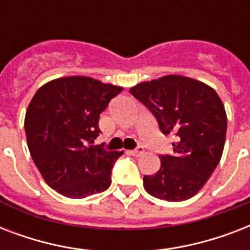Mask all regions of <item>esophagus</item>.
Returning <instances> with one entry per match:
<instances>
[{"label":"esophagus","instance_id":"esophagus-1","mask_svg":"<svg viewBox=\"0 0 250 250\" xmlns=\"http://www.w3.org/2000/svg\"><path fill=\"white\" fill-rule=\"evenodd\" d=\"M131 154H132V156H135V157H139V156H141V154H143V153H144V148H143V146H137L136 149H133V150H131Z\"/></svg>","mask_w":250,"mask_h":250}]
</instances>
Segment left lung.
Listing matches in <instances>:
<instances>
[{"label": "left lung", "mask_w": 250, "mask_h": 250, "mask_svg": "<svg viewBox=\"0 0 250 250\" xmlns=\"http://www.w3.org/2000/svg\"><path fill=\"white\" fill-rule=\"evenodd\" d=\"M156 117L161 132L174 137L172 154L160 156L156 174L145 175L149 194L166 201L193 197L221 161L227 131L223 102L211 86L167 75L129 89Z\"/></svg>", "instance_id": "left-lung-1"}]
</instances>
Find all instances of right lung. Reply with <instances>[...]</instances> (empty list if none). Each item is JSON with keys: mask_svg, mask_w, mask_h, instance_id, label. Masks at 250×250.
Returning a JSON list of instances; mask_svg holds the SVG:
<instances>
[{"mask_svg": "<svg viewBox=\"0 0 250 250\" xmlns=\"http://www.w3.org/2000/svg\"><path fill=\"white\" fill-rule=\"evenodd\" d=\"M122 86L88 76H67L39 88L25 113L24 129L33 162L50 188L64 197L84 198L111 184L123 152L93 144L100 114Z\"/></svg>", "mask_w": 250, "mask_h": 250, "instance_id": "add662e5", "label": "right lung"}]
</instances>
